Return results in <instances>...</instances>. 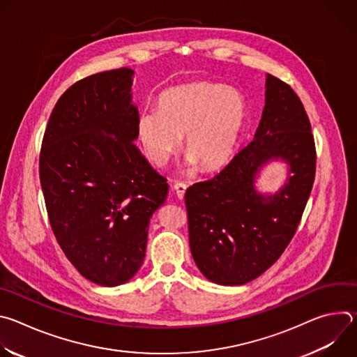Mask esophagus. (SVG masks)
Instances as JSON below:
<instances>
[{
  "instance_id": "esophagus-1",
  "label": "esophagus",
  "mask_w": 357,
  "mask_h": 357,
  "mask_svg": "<svg viewBox=\"0 0 357 357\" xmlns=\"http://www.w3.org/2000/svg\"><path fill=\"white\" fill-rule=\"evenodd\" d=\"M174 190H175L178 199H183L185 197V192H186V185L182 183V182H176L174 185Z\"/></svg>"
}]
</instances>
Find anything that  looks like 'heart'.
I'll use <instances>...</instances> for the list:
<instances>
[{
  "label": "heart",
  "mask_w": 357,
  "mask_h": 357,
  "mask_svg": "<svg viewBox=\"0 0 357 357\" xmlns=\"http://www.w3.org/2000/svg\"><path fill=\"white\" fill-rule=\"evenodd\" d=\"M245 119V101L231 87L197 82L161 93L158 109H144L137 119V137L146 158L164 167L185 135L186 167L202 171L225 167Z\"/></svg>",
  "instance_id": "1"
}]
</instances>
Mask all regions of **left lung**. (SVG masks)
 <instances>
[{
	"mask_svg": "<svg viewBox=\"0 0 357 357\" xmlns=\"http://www.w3.org/2000/svg\"><path fill=\"white\" fill-rule=\"evenodd\" d=\"M282 162L275 192L258 188L262 169ZM315 144L299 97L266 75V105L252 141L213 179L185 193L192 257L206 280L243 285L278 259L299 225L315 178Z\"/></svg>",
	"mask_w": 357,
	"mask_h": 357,
	"instance_id": "8db88e82",
	"label": "left lung"
}]
</instances>
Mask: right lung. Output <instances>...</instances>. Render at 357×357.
Listing matches in <instances>:
<instances>
[{"label":"right lung","mask_w":357,"mask_h":357,"mask_svg":"<svg viewBox=\"0 0 357 357\" xmlns=\"http://www.w3.org/2000/svg\"><path fill=\"white\" fill-rule=\"evenodd\" d=\"M132 76L121 68L69 87L50 114L39 157L54 234L75 268L103 287L138 273L149 220L169 189L134 144Z\"/></svg>","instance_id":"obj_1"}]
</instances>
